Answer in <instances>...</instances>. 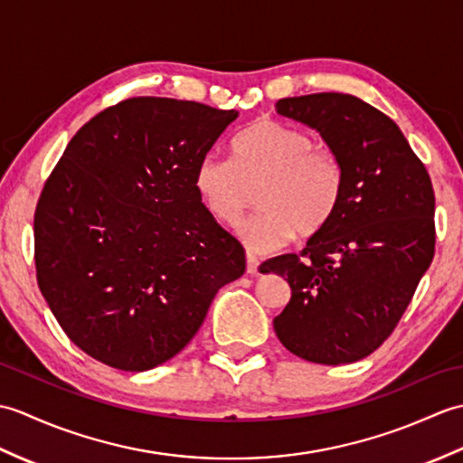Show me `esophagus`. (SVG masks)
Returning <instances> with one entry per match:
<instances>
[{"label":"esophagus","instance_id":"34e87169","mask_svg":"<svg viewBox=\"0 0 463 463\" xmlns=\"http://www.w3.org/2000/svg\"><path fill=\"white\" fill-rule=\"evenodd\" d=\"M247 272L257 274L259 272V259L254 254H247Z\"/></svg>","mask_w":463,"mask_h":463}]
</instances>
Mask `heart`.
Masks as SVG:
<instances>
[{"label":"heart","mask_w":463,"mask_h":463,"mask_svg":"<svg viewBox=\"0 0 463 463\" xmlns=\"http://www.w3.org/2000/svg\"><path fill=\"white\" fill-rule=\"evenodd\" d=\"M194 189L214 221L237 226L259 191L260 213L241 229L252 252L284 247L297 232L308 239L336 211L342 166L310 133L274 119L249 125L232 139V161L209 155L196 166Z\"/></svg>","instance_id":"1"}]
</instances>
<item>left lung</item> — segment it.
Wrapping results in <instances>:
<instances>
[{
	"instance_id": "obj_1",
	"label": "left lung",
	"mask_w": 463,
	"mask_h": 463,
	"mask_svg": "<svg viewBox=\"0 0 463 463\" xmlns=\"http://www.w3.org/2000/svg\"><path fill=\"white\" fill-rule=\"evenodd\" d=\"M277 111L320 133L342 166V193L300 254L260 264L292 290L274 332L308 362H356L394 332L434 259L430 175L400 127L358 97H287Z\"/></svg>"
}]
</instances>
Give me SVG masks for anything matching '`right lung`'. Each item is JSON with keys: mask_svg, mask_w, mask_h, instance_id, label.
<instances>
[{"mask_svg": "<svg viewBox=\"0 0 463 463\" xmlns=\"http://www.w3.org/2000/svg\"><path fill=\"white\" fill-rule=\"evenodd\" d=\"M239 111L133 97L69 141L33 216L37 284L77 348L145 372L201 328L242 277V244L206 211L196 166Z\"/></svg>", "mask_w": 463, "mask_h": 463, "instance_id": "obj_1", "label": "right lung"}]
</instances>
